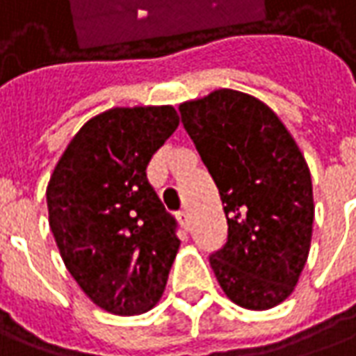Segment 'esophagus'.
I'll use <instances>...</instances> for the list:
<instances>
[{
  "instance_id": "obj_1",
  "label": "esophagus",
  "mask_w": 356,
  "mask_h": 356,
  "mask_svg": "<svg viewBox=\"0 0 356 356\" xmlns=\"http://www.w3.org/2000/svg\"><path fill=\"white\" fill-rule=\"evenodd\" d=\"M177 220H179V223H181V225H183V227H188V221H191V216H188V212H186V210H181V212L177 213Z\"/></svg>"
}]
</instances>
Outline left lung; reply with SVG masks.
Segmentation results:
<instances>
[{
  "label": "left lung",
  "instance_id": "8db88e82",
  "mask_svg": "<svg viewBox=\"0 0 356 356\" xmlns=\"http://www.w3.org/2000/svg\"><path fill=\"white\" fill-rule=\"evenodd\" d=\"M220 191L227 243L210 256L231 302L270 310L295 291L310 252L314 198L305 156L282 119L250 94L220 88L179 104Z\"/></svg>",
  "mask_w": 356,
  "mask_h": 356
}]
</instances>
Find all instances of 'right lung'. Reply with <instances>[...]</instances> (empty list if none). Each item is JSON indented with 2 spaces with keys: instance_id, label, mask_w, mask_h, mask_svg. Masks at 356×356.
<instances>
[{
  "instance_id": "obj_1",
  "label": "right lung",
  "mask_w": 356,
  "mask_h": 356,
  "mask_svg": "<svg viewBox=\"0 0 356 356\" xmlns=\"http://www.w3.org/2000/svg\"><path fill=\"white\" fill-rule=\"evenodd\" d=\"M177 127L173 106L111 108L79 129L49 177L59 254L84 295L111 314L152 310L177 256L175 220L146 179Z\"/></svg>"
}]
</instances>
